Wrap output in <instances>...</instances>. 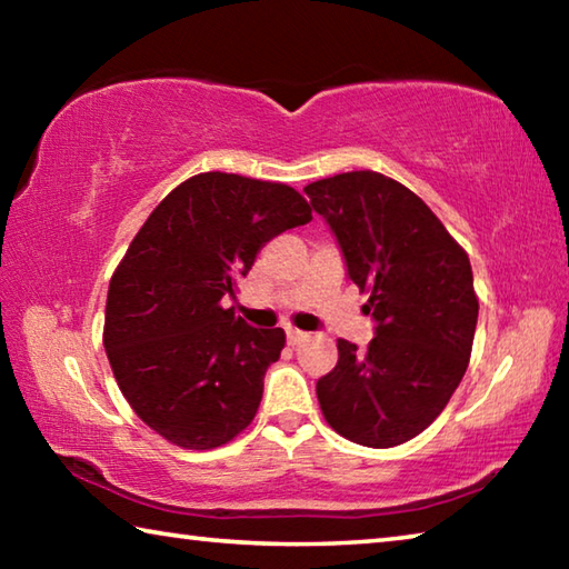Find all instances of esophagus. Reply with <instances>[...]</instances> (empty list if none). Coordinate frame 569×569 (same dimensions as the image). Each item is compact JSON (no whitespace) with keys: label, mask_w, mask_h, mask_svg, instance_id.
Segmentation results:
<instances>
[{"label":"esophagus","mask_w":569,"mask_h":569,"mask_svg":"<svg viewBox=\"0 0 569 569\" xmlns=\"http://www.w3.org/2000/svg\"><path fill=\"white\" fill-rule=\"evenodd\" d=\"M306 336H308V333L298 331V329H288V331H286V339H288V343H291V346H298L301 341H306Z\"/></svg>","instance_id":"1"}]
</instances>
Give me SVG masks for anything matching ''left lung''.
Masks as SVG:
<instances>
[{
    "mask_svg": "<svg viewBox=\"0 0 569 569\" xmlns=\"http://www.w3.org/2000/svg\"><path fill=\"white\" fill-rule=\"evenodd\" d=\"M303 192L377 321L363 351L339 339V363L316 383L321 411L356 445H403L439 417L467 371L479 313L469 256L417 192L381 172H341Z\"/></svg>",
    "mask_w": 569,
    "mask_h": 569,
    "instance_id": "1",
    "label": "left lung"
}]
</instances>
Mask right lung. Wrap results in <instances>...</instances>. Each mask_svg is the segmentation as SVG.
Returning a JSON list of instances; mask_svg holds the SVG:
<instances>
[{
  "label": "right lung",
  "mask_w": 569,
  "mask_h": 569,
  "mask_svg": "<svg viewBox=\"0 0 569 569\" xmlns=\"http://www.w3.org/2000/svg\"><path fill=\"white\" fill-rule=\"evenodd\" d=\"M311 218L301 192L233 172L192 176L152 210L112 273L102 339L152 431L216 449L253 421L286 333L253 329L223 298L268 240Z\"/></svg>",
  "instance_id": "1"
}]
</instances>
